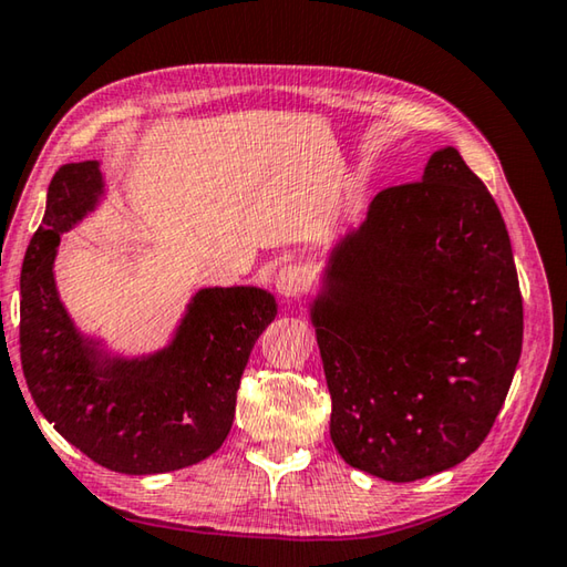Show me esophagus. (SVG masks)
<instances>
[{
    "mask_svg": "<svg viewBox=\"0 0 567 567\" xmlns=\"http://www.w3.org/2000/svg\"><path fill=\"white\" fill-rule=\"evenodd\" d=\"M306 289H309V274H306V268L289 264L276 274V291L278 296H284V299H296V296H301Z\"/></svg>",
    "mask_w": 567,
    "mask_h": 567,
    "instance_id": "obj_1",
    "label": "esophagus"
}]
</instances>
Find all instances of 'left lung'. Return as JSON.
Masks as SVG:
<instances>
[{
  "instance_id": "8db88e82",
  "label": "left lung",
  "mask_w": 567,
  "mask_h": 567,
  "mask_svg": "<svg viewBox=\"0 0 567 567\" xmlns=\"http://www.w3.org/2000/svg\"><path fill=\"white\" fill-rule=\"evenodd\" d=\"M326 284L311 319L341 458L393 483L468 458L508 395L523 296L501 208L458 148L375 194Z\"/></svg>"
}]
</instances>
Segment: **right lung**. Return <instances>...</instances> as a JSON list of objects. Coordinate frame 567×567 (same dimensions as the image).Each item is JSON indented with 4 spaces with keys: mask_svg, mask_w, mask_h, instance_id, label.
I'll use <instances>...</instances> for the list:
<instances>
[{
    "mask_svg": "<svg viewBox=\"0 0 567 567\" xmlns=\"http://www.w3.org/2000/svg\"><path fill=\"white\" fill-rule=\"evenodd\" d=\"M102 188L96 162L64 164L49 184L19 281L22 371L44 419L94 463L128 475L178 471L221 449L276 301L254 286L204 289L168 349L142 361L106 359L74 329L54 284L59 236L92 212Z\"/></svg>",
    "mask_w": 567,
    "mask_h": 567,
    "instance_id": "right-lung-1",
    "label": "right lung"
}]
</instances>
